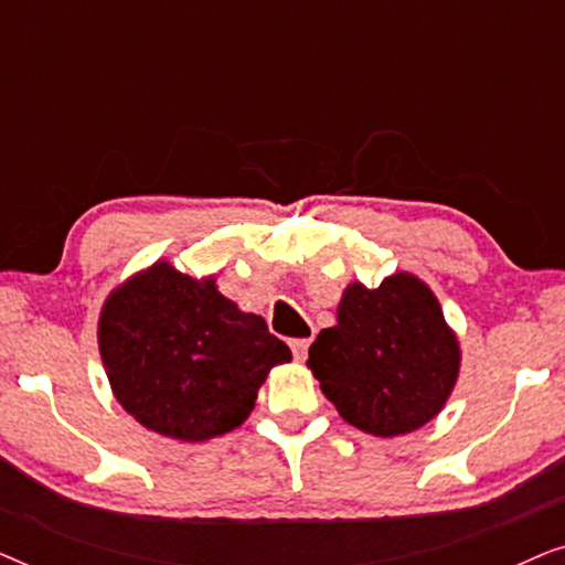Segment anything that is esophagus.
Masks as SVG:
<instances>
[{"label": "esophagus", "instance_id": "esophagus-1", "mask_svg": "<svg viewBox=\"0 0 565 565\" xmlns=\"http://www.w3.org/2000/svg\"><path fill=\"white\" fill-rule=\"evenodd\" d=\"M308 347H311V339H292V342H290V350H292V354H296L298 362L306 360Z\"/></svg>", "mask_w": 565, "mask_h": 565}]
</instances>
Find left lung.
<instances>
[{
	"label": "left lung",
	"instance_id": "left-lung-1",
	"mask_svg": "<svg viewBox=\"0 0 565 565\" xmlns=\"http://www.w3.org/2000/svg\"><path fill=\"white\" fill-rule=\"evenodd\" d=\"M308 367L347 424L398 437L445 408L458 383L460 342L429 285L396 273L377 288L347 285L337 327L319 331Z\"/></svg>",
	"mask_w": 565,
	"mask_h": 565
}]
</instances>
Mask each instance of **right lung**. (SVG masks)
I'll list each match as a JSON object with an SVG mask.
<instances>
[{
	"label": "right lung",
	"instance_id": "1",
	"mask_svg": "<svg viewBox=\"0 0 565 565\" xmlns=\"http://www.w3.org/2000/svg\"><path fill=\"white\" fill-rule=\"evenodd\" d=\"M97 344L118 404L182 443L242 427L269 370L292 360L262 316L221 296L213 275L198 280L167 259L107 296Z\"/></svg>",
	"mask_w": 565,
	"mask_h": 565
}]
</instances>
